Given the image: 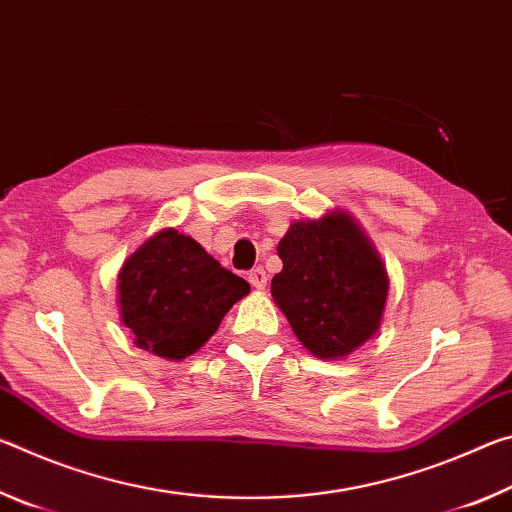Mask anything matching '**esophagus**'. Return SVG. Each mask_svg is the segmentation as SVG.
Returning <instances> with one entry per match:
<instances>
[{
    "label": "esophagus",
    "mask_w": 512,
    "mask_h": 512,
    "mask_svg": "<svg viewBox=\"0 0 512 512\" xmlns=\"http://www.w3.org/2000/svg\"><path fill=\"white\" fill-rule=\"evenodd\" d=\"M248 282L253 284V287L257 289V291H262L264 287H266V271L262 266L259 268H253V271L248 273Z\"/></svg>",
    "instance_id": "1"
}]
</instances>
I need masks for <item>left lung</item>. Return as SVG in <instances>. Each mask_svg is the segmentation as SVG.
<instances>
[{
  "label": "left lung",
  "instance_id": "1",
  "mask_svg": "<svg viewBox=\"0 0 512 512\" xmlns=\"http://www.w3.org/2000/svg\"><path fill=\"white\" fill-rule=\"evenodd\" d=\"M277 255L282 271L273 275L271 296L314 357L345 359L379 332L391 282L350 212L293 221Z\"/></svg>",
  "mask_w": 512,
  "mask_h": 512
}]
</instances>
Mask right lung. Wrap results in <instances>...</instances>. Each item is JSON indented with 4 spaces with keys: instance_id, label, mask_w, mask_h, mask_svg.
<instances>
[{
    "instance_id": "obj_1",
    "label": "right lung",
    "mask_w": 512,
    "mask_h": 512,
    "mask_svg": "<svg viewBox=\"0 0 512 512\" xmlns=\"http://www.w3.org/2000/svg\"><path fill=\"white\" fill-rule=\"evenodd\" d=\"M248 293L246 280L176 228L151 235L117 275L121 323L133 332L137 348L169 361L201 350Z\"/></svg>"
}]
</instances>
